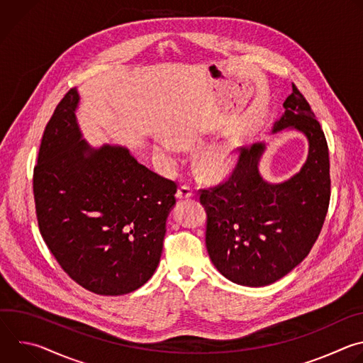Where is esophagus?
Returning <instances> with one entry per match:
<instances>
[{
    "instance_id": "esophagus-1",
    "label": "esophagus",
    "mask_w": 363,
    "mask_h": 363,
    "mask_svg": "<svg viewBox=\"0 0 363 363\" xmlns=\"http://www.w3.org/2000/svg\"><path fill=\"white\" fill-rule=\"evenodd\" d=\"M194 195V189L189 185H181L177 191V198L178 199H185V198H191Z\"/></svg>"
}]
</instances>
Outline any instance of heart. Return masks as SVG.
<instances>
[{"label":"heart","mask_w":363,"mask_h":363,"mask_svg":"<svg viewBox=\"0 0 363 363\" xmlns=\"http://www.w3.org/2000/svg\"><path fill=\"white\" fill-rule=\"evenodd\" d=\"M198 140L196 132L188 128H181L172 132V138L162 136L158 140L157 150L161 157L172 164L182 146H191ZM234 162V152L231 145H210L198 155L199 168L211 177L225 175Z\"/></svg>","instance_id":"b5f03b06"}]
</instances>
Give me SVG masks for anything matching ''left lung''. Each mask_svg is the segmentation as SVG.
Returning a JSON list of instances; mask_svg holds the SVG:
<instances>
[{
  "label": "left lung",
  "instance_id": "left-lung-1",
  "mask_svg": "<svg viewBox=\"0 0 363 363\" xmlns=\"http://www.w3.org/2000/svg\"><path fill=\"white\" fill-rule=\"evenodd\" d=\"M291 89L273 132L294 128L307 136L301 171L283 184L266 182L257 169L264 145L257 143L237 149V164L225 181L198 191L211 262L241 286H269L290 273L312 250L328 214V142L306 97L294 83Z\"/></svg>",
  "mask_w": 363,
  "mask_h": 363
}]
</instances>
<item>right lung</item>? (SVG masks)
<instances>
[{"instance_id": "add662e5", "label": "right lung", "mask_w": 363, "mask_h": 363, "mask_svg": "<svg viewBox=\"0 0 363 363\" xmlns=\"http://www.w3.org/2000/svg\"><path fill=\"white\" fill-rule=\"evenodd\" d=\"M70 89L40 143L33 191L40 234L77 284L101 296L143 286L157 270L177 184L139 164L122 146L91 149Z\"/></svg>"}]
</instances>
